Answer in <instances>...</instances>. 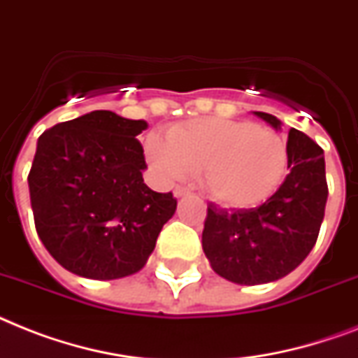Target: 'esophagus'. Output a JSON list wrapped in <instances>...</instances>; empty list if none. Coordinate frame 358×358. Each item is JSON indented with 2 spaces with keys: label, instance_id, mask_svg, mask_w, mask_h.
Listing matches in <instances>:
<instances>
[{
  "label": "esophagus",
  "instance_id": "1",
  "mask_svg": "<svg viewBox=\"0 0 358 358\" xmlns=\"http://www.w3.org/2000/svg\"><path fill=\"white\" fill-rule=\"evenodd\" d=\"M187 194H191L189 193V189H185V187L174 189V196H176V199H182V196H187Z\"/></svg>",
  "mask_w": 358,
  "mask_h": 358
}]
</instances>
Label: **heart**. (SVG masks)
I'll use <instances>...</instances> for the list:
<instances>
[{"mask_svg": "<svg viewBox=\"0 0 358 358\" xmlns=\"http://www.w3.org/2000/svg\"><path fill=\"white\" fill-rule=\"evenodd\" d=\"M145 154L165 180L200 173L206 193L224 208H254L280 187L289 152L280 134L250 121L193 119L174 124L167 139L150 134Z\"/></svg>", "mask_w": 358, "mask_h": 358, "instance_id": "obj_1", "label": "heart"}]
</instances>
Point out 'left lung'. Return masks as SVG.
Returning a JSON list of instances; mask_svg holds the SVG:
<instances>
[{"label":"left lung","instance_id":"left-lung-1","mask_svg":"<svg viewBox=\"0 0 358 358\" xmlns=\"http://www.w3.org/2000/svg\"><path fill=\"white\" fill-rule=\"evenodd\" d=\"M255 115L275 130L281 121L264 112ZM289 174L266 202L250 209L208 204L202 248L211 268L237 285H263L290 274L315 246L327 202L324 150L290 129Z\"/></svg>","mask_w":358,"mask_h":358}]
</instances>
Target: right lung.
I'll return each mask as SVG.
<instances>
[{
    "label": "right lung",
    "mask_w": 358,
    "mask_h": 358,
    "mask_svg": "<svg viewBox=\"0 0 358 358\" xmlns=\"http://www.w3.org/2000/svg\"><path fill=\"white\" fill-rule=\"evenodd\" d=\"M145 121L95 110L38 138L29 193L38 237L64 268L88 280H119L143 268L173 193L143 182Z\"/></svg>",
    "instance_id": "1"
}]
</instances>
